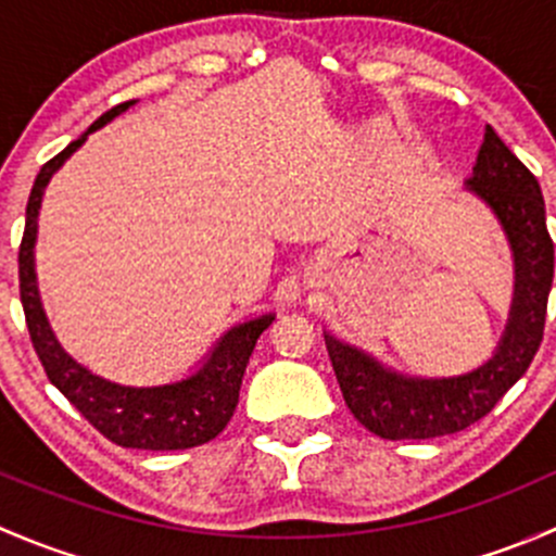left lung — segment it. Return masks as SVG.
<instances>
[{
	"instance_id": "8db88e82",
	"label": "left lung",
	"mask_w": 556,
	"mask_h": 556,
	"mask_svg": "<svg viewBox=\"0 0 556 556\" xmlns=\"http://www.w3.org/2000/svg\"><path fill=\"white\" fill-rule=\"evenodd\" d=\"M465 190L495 215L514 257L511 309L490 361L457 377H412L325 330L346 406L379 439H439L470 428L525 377L541 346L554 279V242L541 185L486 126Z\"/></svg>"
}]
</instances>
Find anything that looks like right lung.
Here are the masks:
<instances>
[{
    "label": "right lung",
    "instance_id": "add662e5",
    "mask_svg": "<svg viewBox=\"0 0 556 556\" xmlns=\"http://www.w3.org/2000/svg\"><path fill=\"white\" fill-rule=\"evenodd\" d=\"M137 102H123L104 112L99 121L91 123L83 137L66 144L55 159L42 166L31 188L29 204H26V228L18 252L21 274V304H24L26 325H29L31 344H35L39 361H42L48 379L59 387L61 395L104 435L112 444L126 450H150V452H174L201 446L223 433L233 408L239 403V387H242L244 368L250 363L255 341L268 325L274 323V312L257 314L244 323L228 328L215 341L201 366L188 377L169 384L134 387L117 384L110 379L97 377L86 366L75 361L70 352L55 339L42 309L35 271V244H37V217L42 206L45 188L50 177L66 164L72 153L80 148L97 128L106 126L112 117L123 115L128 106Z\"/></svg>",
    "mask_w": 556,
    "mask_h": 556
}]
</instances>
